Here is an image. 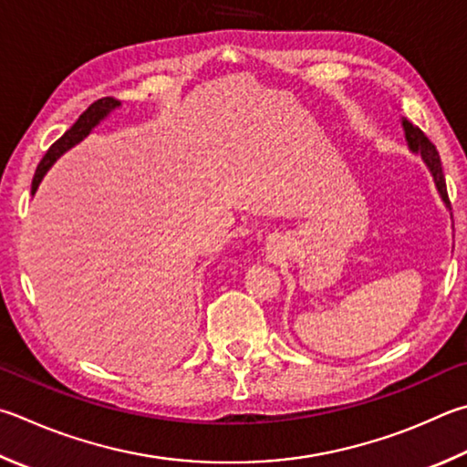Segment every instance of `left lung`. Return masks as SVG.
Instances as JSON below:
<instances>
[{"label":"left lung","instance_id":"obj_1","mask_svg":"<svg viewBox=\"0 0 467 467\" xmlns=\"http://www.w3.org/2000/svg\"><path fill=\"white\" fill-rule=\"evenodd\" d=\"M402 129H404L406 145H409V149L414 152V155H420V159L425 161L427 169L431 171V175H433L435 188L439 192L441 200H443L447 210H451V204H449V196H447L443 167H441V157H439L435 145L425 137V132L417 129V126H412L409 120H406V118H402Z\"/></svg>","mask_w":467,"mask_h":467}]
</instances>
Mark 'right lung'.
Here are the masks:
<instances>
[{
  "label": "right lung",
  "instance_id": "obj_1",
  "mask_svg": "<svg viewBox=\"0 0 467 467\" xmlns=\"http://www.w3.org/2000/svg\"><path fill=\"white\" fill-rule=\"evenodd\" d=\"M116 108H120V101L114 99V98H101L98 101H93V104L86 109V112H83L78 118V122H75L71 129L67 130L63 137L58 139L55 145L47 150L45 157H42L40 165L36 167V173H34V180H32V193H36L38 185L42 182V177L47 175V171H48L50 167H53L55 161L61 157V155H65V152L69 150V149H73L75 145H79L83 139L89 137L91 130L96 129V126L101 120H106V118L112 114Z\"/></svg>",
  "mask_w": 467,
  "mask_h": 467
}]
</instances>
